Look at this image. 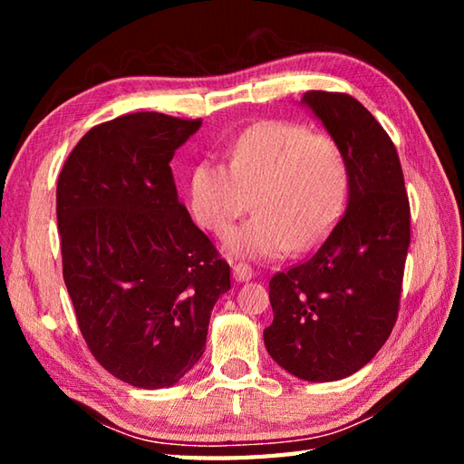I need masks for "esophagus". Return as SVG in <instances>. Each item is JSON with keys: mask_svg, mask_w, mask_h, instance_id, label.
<instances>
[{"mask_svg": "<svg viewBox=\"0 0 464 464\" xmlns=\"http://www.w3.org/2000/svg\"><path fill=\"white\" fill-rule=\"evenodd\" d=\"M233 279L237 283H247L253 279V269L247 263H237L233 265Z\"/></svg>", "mask_w": 464, "mask_h": 464, "instance_id": "esophagus-1", "label": "esophagus"}]
</instances>
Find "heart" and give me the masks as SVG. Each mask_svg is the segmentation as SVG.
Instances as JSON below:
<instances>
[{"label": "heart", "instance_id": "b5f03b06", "mask_svg": "<svg viewBox=\"0 0 464 464\" xmlns=\"http://www.w3.org/2000/svg\"><path fill=\"white\" fill-rule=\"evenodd\" d=\"M347 187V160L331 135L261 121L235 140L229 165H195L191 211L205 229L221 235L253 199L257 215L225 239V249L233 257L279 259L324 241L343 213Z\"/></svg>", "mask_w": 464, "mask_h": 464}]
</instances>
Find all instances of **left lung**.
<instances>
[{
  "label": "left lung",
  "instance_id": "8db88e82",
  "mask_svg": "<svg viewBox=\"0 0 464 464\" xmlns=\"http://www.w3.org/2000/svg\"><path fill=\"white\" fill-rule=\"evenodd\" d=\"M301 105L344 153L347 209L309 261L269 281L263 339L287 372L329 382L362 369L395 327L411 211L395 145L354 97L307 92Z\"/></svg>",
  "mask_w": 464,
  "mask_h": 464
}]
</instances>
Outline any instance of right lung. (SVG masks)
Returning a JSON list of instances; mask_svg holds the SVG:
<instances>
[{
	"mask_svg": "<svg viewBox=\"0 0 464 464\" xmlns=\"http://www.w3.org/2000/svg\"><path fill=\"white\" fill-rule=\"evenodd\" d=\"M201 127L155 111L87 131L57 179L63 281L87 347L137 389L179 382L201 359L229 265L179 203L175 151Z\"/></svg>",
	"mask_w": 464,
	"mask_h": 464,
	"instance_id": "add662e5",
	"label": "right lung"
}]
</instances>
